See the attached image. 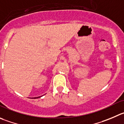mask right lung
<instances>
[{
  "mask_svg": "<svg viewBox=\"0 0 124 124\" xmlns=\"http://www.w3.org/2000/svg\"><path fill=\"white\" fill-rule=\"evenodd\" d=\"M41 97L39 96V97H33V99H38V98H39V97Z\"/></svg>",
  "mask_w": 124,
  "mask_h": 124,
  "instance_id": "obj_1",
  "label": "right lung"
}]
</instances>
